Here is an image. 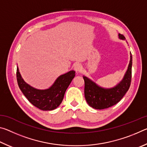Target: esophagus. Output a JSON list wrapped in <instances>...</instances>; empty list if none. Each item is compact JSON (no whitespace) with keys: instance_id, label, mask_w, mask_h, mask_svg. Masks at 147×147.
<instances>
[{"instance_id":"1","label":"esophagus","mask_w":147,"mask_h":147,"mask_svg":"<svg viewBox=\"0 0 147 147\" xmlns=\"http://www.w3.org/2000/svg\"><path fill=\"white\" fill-rule=\"evenodd\" d=\"M74 69L77 73H80L82 71V66L81 65V64L80 63H76L74 65Z\"/></svg>"}]
</instances>
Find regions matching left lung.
<instances>
[{
    "label": "left lung",
    "instance_id": "8db88e82",
    "mask_svg": "<svg viewBox=\"0 0 147 147\" xmlns=\"http://www.w3.org/2000/svg\"><path fill=\"white\" fill-rule=\"evenodd\" d=\"M119 38L125 39L123 35L119 34ZM132 57L130 54V60L128 69L123 79L120 83L112 88L106 89L98 86L88 77L83 76L85 82L84 94L87 102L93 108L103 109L115 105L120 101L128 91L131 84Z\"/></svg>",
    "mask_w": 147,
    "mask_h": 147
}]
</instances>
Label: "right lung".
<instances>
[{
    "instance_id": "1",
    "label": "right lung",
    "mask_w": 147,
    "mask_h": 147,
    "mask_svg": "<svg viewBox=\"0 0 147 147\" xmlns=\"http://www.w3.org/2000/svg\"><path fill=\"white\" fill-rule=\"evenodd\" d=\"M17 80L20 89L28 101L34 106L43 111H51L58 108L61 103L66 89L75 76V71H70L59 76L51 88L37 89L26 84L17 69Z\"/></svg>"
}]
</instances>
